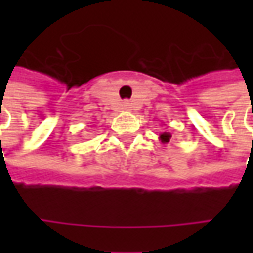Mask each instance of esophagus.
Segmentation results:
<instances>
[{"label": "esophagus", "instance_id": "1", "mask_svg": "<svg viewBox=\"0 0 253 253\" xmlns=\"http://www.w3.org/2000/svg\"><path fill=\"white\" fill-rule=\"evenodd\" d=\"M122 107H124V110H129V108H131V104H129V102H124Z\"/></svg>", "mask_w": 253, "mask_h": 253}]
</instances>
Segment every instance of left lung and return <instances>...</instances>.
Returning <instances> with one entry per match:
<instances>
[{"label":"left lung","mask_w":253,"mask_h":253,"mask_svg":"<svg viewBox=\"0 0 253 253\" xmlns=\"http://www.w3.org/2000/svg\"><path fill=\"white\" fill-rule=\"evenodd\" d=\"M170 138H171V133L170 132H163V133H161V141L163 143H168L170 141Z\"/></svg>","instance_id":"obj_1"}]
</instances>
